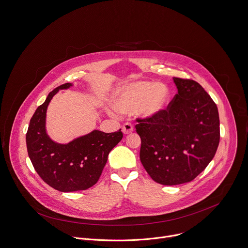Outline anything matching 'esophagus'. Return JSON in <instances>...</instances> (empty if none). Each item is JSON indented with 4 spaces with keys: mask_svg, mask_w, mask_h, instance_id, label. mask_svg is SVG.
Returning <instances> with one entry per match:
<instances>
[{
    "mask_svg": "<svg viewBox=\"0 0 248 248\" xmlns=\"http://www.w3.org/2000/svg\"><path fill=\"white\" fill-rule=\"evenodd\" d=\"M134 128L132 126V124L130 123H125L123 126H122V131L125 135H128V134H131L133 132Z\"/></svg>",
    "mask_w": 248,
    "mask_h": 248,
    "instance_id": "esophagus-1",
    "label": "esophagus"
}]
</instances>
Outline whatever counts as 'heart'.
Returning <instances> with one entry per match:
<instances>
[{"mask_svg": "<svg viewBox=\"0 0 248 248\" xmlns=\"http://www.w3.org/2000/svg\"><path fill=\"white\" fill-rule=\"evenodd\" d=\"M170 98L169 89L162 84L151 81H136L124 87L116 95L113 107L119 113L139 111L152 117L166 108Z\"/></svg>", "mask_w": 248, "mask_h": 248, "instance_id": "obj_1", "label": "heart"}]
</instances>
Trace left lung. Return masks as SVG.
Returning a JSON list of instances; mask_svg holds the SVG:
<instances>
[{
    "instance_id": "1",
    "label": "left lung",
    "mask_w": 248,
    "mask_h": 248,
    "mask_svg": "<svg viewBox=\"0 0 248 248\" xmlns=\"http://www.w3.org/2000/svg\"><path fill=\"white\" fill-rule=\"evenodd\" d=\"M178 93L158 114L137 118L140 159L162 185L197 177L215 156L219 143L217 107L197 81L173 78Z\"/></svg>"
}]
</instances>
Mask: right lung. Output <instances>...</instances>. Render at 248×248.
I'll return each mask as SVG.
<instances>
[{
    "instance_id": "obj_1",
    "label": "right lung",
    "mask_w": 248,
    "mask_h": 248,
    "mask_svg": "<svg viewBox=\"0 0 248 248\" xmlns=\"http://www.w3.org/2000/svg\"><path fill=\"white\" fill-rule=\"evenodd\" d=\"M72 87L61 85L53 90L37 107L26 133V147L38 175L52 188L61 192L86 190L99 179L108 154L123 138L121 129L113 133L94 130L69 144L52 141L45 129L46 110L59 90Z\"/></svg>"
}]
</instances>
